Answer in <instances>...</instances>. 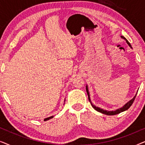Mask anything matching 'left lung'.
<instances>
[{
  "mask_svg": "<svg viewBox=\"0 0 145 145\" xmlns=\"http://www.w3.org/2000/svg\"><path fill=\"white\" fill-rule=\"evenodd\" d=\"M121 38H123V39H124L126 41L127 43V44L129 45V46L130 47H131V48H132V47H131V45L130 43L129 42V41H127V39L125 38V37H123V36H121ZM86 90L87 94H88V100L90 101V104H91V105H92V106L93 108H94L96 111H98V112L102 113V114L108 115V116H114V115L118 114H120V113H121V112H124V111L128 110V109L130 107H131V105L133 104V103L135 99V97H136V96H137V94H136L135 96H134V98H133V99H131V100L130 101H129V102H128L127 103V104H125L124 106L122 107V108H119V109H118V110H115V111H107V110H103V109H101L100 108H98V107L95 106L94 105H93L92 103L91 102V100H90V94H89V92H88V86H86Z\"/></svg>",
  "mask_w": 145,
  "mask_h": 145,
  "instance_id": "1",
  "label": "left lung"
}]
</instances>
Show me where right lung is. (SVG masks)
<instances>
[{"label":"right lung","instance_id":"1","mask_svg":"<svg viewBox=\"0 0 145 145\" xmlns=\"http://www.w3.org/2000/svg\"><path fill=\"white\" fill-rule=\"evenodd\" d=\"M53 118V116H51V117H49V118H45V119H44V121H47V120H50V119H51V118Z\"/></svg>","mask_w":145,"mask_h":145}]
</instances>
